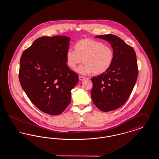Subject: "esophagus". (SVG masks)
<instances>
[{
  "instance_id": "obj_1",
  "label": "esophagus",
  "mask_w": 159,
  "mask_h": 159,
  "mask_svg": "<svg viewBox=\"0 0 159 159\" xmlns=\"http://www.w3.org/2000/svg\"><path fill=\"white\" fill-rule=\"evenodd\" d=\"M85 79H86V77H83V76H79V80H81V81L84 80Z\"/></svg>"
}]
</instances>
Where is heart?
Segmentation results:
<instances>
[{"mask_svg":"<svg viewBox=\"0 0 159 159\" xmlns=\"http://www.w3.org/2000/svg\"><path fill=\"white\" fill-rule=\"evenodd\" d=\"M113 49L102 42L83 39L75 45V50L69 48L66 53V61L70 68H75L77 64H84L75 69L77 73L87 75L91 73L101 75L107 71L113 62Z\"/></svg>","mask_w":159,"mask_h":159,"instance_id":"1","label":"heart"}]
</instances>
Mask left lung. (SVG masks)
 Returning a JSON list of instances; mask_svg holds the SVG:
<instances>
[{"instance_id":"1","label":"left lung","mask_w":159,"mask_h":159,"mask_svg":"<svg viewBox=\"0 0 159 159\" xmlns=\"http://www.w3.org/2000/svg\"><path fill=\"white\" fill-rule=\"evenodd\" d=\"M95 38L109 42L114 53L110 68L91 78L92 100L100 110L108 112L120 108L130 95L138 73L136 53L132 47L116 35L110 34Z\"/></svg>"}]
</instances>
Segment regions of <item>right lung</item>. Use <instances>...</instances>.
Instances as JSON below:
<instances>
[{"instance_id": "obj_1", "label": "right lung", "mask_w": 159, "mask_h": 159, "mask_svg": "<svg viewBox=\"0 0 159 159\" xmlns=\"http://www.w3.org/2000/svg\"><path fill=\"white\" fill-rule=\"evenodd\" d=\"M70 38H38L21 57L19 79L24 91L40 111L56 116L71 102V91L79 81L68 68L66 53Z\"/></svg>"}]
</instances>
